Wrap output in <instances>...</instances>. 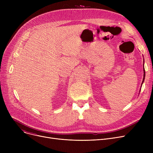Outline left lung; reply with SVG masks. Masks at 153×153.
Here are the masks:
<instances>
[{
  "label": "left lung",
  "instance_id": "1",
  "mask_svg": "<svg viewBox=\"0 0 153 153\" xmlns=\"http://www.w3.org/2000/svg\"><path fill=\"white\" fill-rule=\"evenodd\" d=\"M144 77H143V82H142V83L143 82V81H144V77H145V70H144Z\"/></svg>",
  "mask_w": 153,
  "mask_h": 153
}]
</instances>
